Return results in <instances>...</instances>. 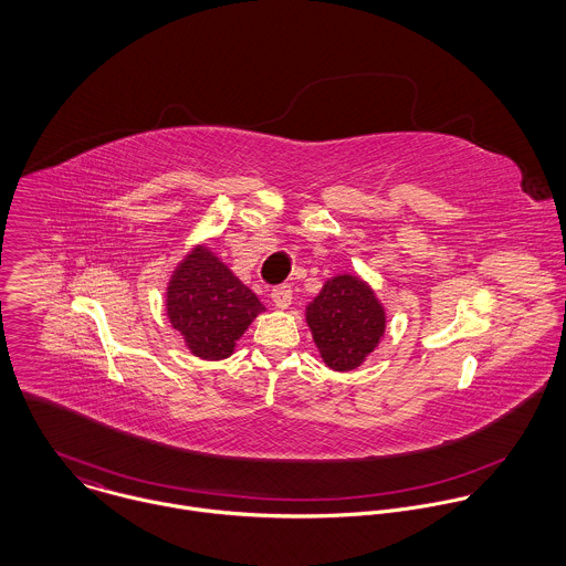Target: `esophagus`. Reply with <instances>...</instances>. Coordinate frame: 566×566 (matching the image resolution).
Segmentation results:
<instances>
[{
  "instance_id": "1",
  "label": "esophagus",
  "mask_w": 566,
  "mask_h": 566,
  "mask_svg": "<svg viewBox=\"0 0 566 566\" xmlns=\"http://www.w3.org/2000/svg\"><path fill=\"white\" fill-rule=\"evenodd\" d=\"M270 296L279 310H287L292 305V287L290 285H276Z\"/></svg>"
}]
</instances>
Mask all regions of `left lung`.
<instances>
[{
    "label": "left lung",
    "instance_id": "8db88e82",
    "mask_svg": "<svg viewBox=\"0 0 566 566\" xmlns=\"http://www.w3.org/2000/svg\"><path fill=\"white\" fill-rule=\"evenodd\" d=\"M307 324L324 364L344 373L357 368L375 350L386 331V314L364 281L342 274L324 283L323 292L307 307Z\"/></svg>",
    "mask_w": 566,
    "mask_h": 566
}]
</instances>
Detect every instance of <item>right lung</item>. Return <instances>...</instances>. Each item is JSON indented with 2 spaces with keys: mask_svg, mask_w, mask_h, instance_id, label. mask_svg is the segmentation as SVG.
<instances>
[{
  "mask_svg": "<svg viewBox=\"0 0 566 566\" xmlns=\"http://www.w3.org/2000/svg\"><path fill=\"white\" fill-rule=\"evenodd\" d=\"M261 312L259 298L205 245L178 265L167 287L169 323L202 359L229 357Z\"/></svg>",
  "mask_w": 566,
  "mask_h": 566,
  "instance_id": "obj_1",
  "label": "right lung"
}]
</instances>
